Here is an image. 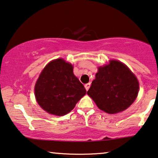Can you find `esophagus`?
<instances>
[{"mask_svg": "<svg viewBox=\"0 0 158 158\" xmlns=\"http://www.w3.org/2000/svg\"><path fill=\"white\" fill-rule=\"evenodd\" d=\"M89 87H90V83H87V84H86V85H85V87L87 91L89 89Z\"/></svg>", "mask_w": 158, "mask_h": 158, "instance_id": "esophagus-1", "label": "esophagus"}]
</instances>
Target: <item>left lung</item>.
<instances>
[{
    "instance_id": "obj_1",
    "label": "left lung",
    "mask_w": 158,
    "mask_h": 158,
    "mask_svg": "<svg viewBox=\"0 0 158 158\" xmlns=\"http://www.w3.org/2000/svg\"><path fill=\"white\" fill-rule=\"evenodd\" d=\"M139 85L137 78L121 61L110 60L100 66L87 94L100 110L114 114L127 109L136 100Z\"/></svg>"
}]
</instances>
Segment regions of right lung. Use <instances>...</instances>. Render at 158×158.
Wrapping results in <instances>:
<instances>
[{
	"instance_id": "obj_1",
	"label": "right lung",
	"mask_w": 158,
	"mask_h": 158,
	"mask_svg": "<svg viewBox=\"0 0 158 158\" xmlns=\"http://www.w3.org/2000/svg\"><path fill=\"white\" fill-rule=\"evenodd\" d=\"M73 66L63 58L53 60L42 71L35 86L39 106L58 116L70 113L85 95L84 85L73 72Z\"/></svg>"
}]
</instances>
